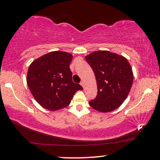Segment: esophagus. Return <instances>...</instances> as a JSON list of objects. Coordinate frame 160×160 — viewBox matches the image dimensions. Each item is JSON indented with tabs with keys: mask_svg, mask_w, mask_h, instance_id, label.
<instances>
[{
	"mask_svg": "<svg viewBox=\"0 0 160 160\" xmlns=\"http://www.w3.org/2000/svg\"><path fill=\"white\" fill-rule=\"evenodd\" d=\"M80 84L82 85L83 87H84V82H81V83H80Z\"/></svg>",
	"mask_w": 160,
	"mask_h": 160,
	"instance_id": "34e87169",
	"label": "esophagus"
}]
</instances>
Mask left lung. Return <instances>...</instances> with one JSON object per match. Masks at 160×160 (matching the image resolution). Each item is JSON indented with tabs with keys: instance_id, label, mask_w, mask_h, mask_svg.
I'll return each instance as SVG.
<instances>
[{
	"instance_id": "left-lung-1",
	"label": "left lung",
	"mask_w": 160,
	"mask_h": 160,
	"mask_svg": "<svg viewBox=\"0 0 160 160\" xmlns=\"http://www.w3.org/2000/svg\"><path fill=\"white\" fill-rule=\"evenodd\" d=\"M97 80V97L89 102L102 113L114 111L128 97L134 80L132 68L124 56L109 51H96L85 56Z\"/></svg>"
}]
</instances>
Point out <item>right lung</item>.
I'll return each instance as SVG.
<instances>
[{
    "mask_svg": "<svg viewBox=\"0 0 160 160\" xmlns=\"http://www.w3.org/2000/svg\"><path fill=\"white\" fill-rule=\"evenodd\" d=\"M72 54L51 51L29 66L26 82L34 99L44 109L57 111L68 107L73 95L83 88L72 81L69 65Z\"/></svg>",
    "mask_w": 160,
    "mask_h": 160,
    "instance_id": "add662e5",
    "label": "right lung"
}]
</instances>
